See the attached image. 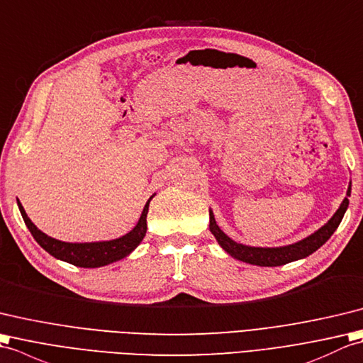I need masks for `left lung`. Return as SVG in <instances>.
<instances>
[{
	"mask_svg": "<svg viewBox=\"0 0 363 363\" xmlns=\"http://www.w3.org/2000/svg\"><path fill=\"white\" fill-rule=\"evenodd\" d=\"M350 196H351V184L340 208L337 209L335 214L331 217V220H329L326 225H323V227L313 233V235H311L309 238H306L300 240V242H295L292 245L277 247V248H261V247H248V245L238 244L219 228V225L216 223L211 209H209V230H211L214 238L217 239V242H219V245L225 250V252L231 255L233 257H236V259L244 261L247 264L261 265V267H278V265H284L287 262L303 259V257L312 255L315 250H318L321 245H323L326 240L333 236V233L337 230V227L340 225L346 208L350 205V200H348Z\"/></svg>",
	"mask_w": 363,
	"mask_h": 363,
	"instance_id": "left-lung-1",
	"label": "left lung"
}]
</instances>
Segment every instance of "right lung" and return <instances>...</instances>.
<instances>
[{"instance_id": "add662e5", "label": "right lung", "mask_w": 363, "mask_h": 363, "mask_svg": "<svg viewBox=\"0 0 363 363\" xmlns=\"http://www.w3.org/2000/svg\"><path fill=\"white\" fill-rule=\"evenodd\" d=\"M152 197L147 200L146 206L143 209L140 220L132 231H128L123 238L113 239V240H104V242H85V244L62 242V240L46 236L45 233L40 231L35 225L30 222V219L20 202H18V208H20L24 223H26V227L30 231V235L34 236V239L40 244V247L45 248L48 253L52 255L54 257H57L60 261L76 265V267L94 269V267H102V265L123 259V257L130 255L133 250L140 245L143 238L146 236V230H147L146 217H147L149 202L152 200Z\"/></svg>"}]
</instances>
